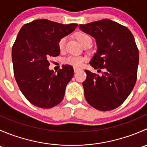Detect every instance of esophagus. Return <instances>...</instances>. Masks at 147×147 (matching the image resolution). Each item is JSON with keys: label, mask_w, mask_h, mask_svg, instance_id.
Returning a JSON list of instances; mask_svg holds the SVG:
<instances>
[{"label": "esophagus", "mask_w": 147, "mask_h": 147, "mask_svg": "<svg viewBox=\"0 0 147 147\" xmlns=\"http://www.w3.org/2000/svg\"><path fill=\"white\" fill-rule=\"evenodd\" d=\"M74 72H79V71H80V70H82V69H80V68H79V67H74Z\"/></svg>", "instance_id": "1"}]
</instances>
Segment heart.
Masks as SVG:
<instances>
[{"label":"heart","mask_w":147,"mask_h":147,"mask_svg":"<svg viewBox=\"0 0 147 147\" xmlns=\"http://www.w3.org/2000/svg\"><path fill=\"white\" fill-rule=\"evenodd\" d=\"M76 38L81 43L83 47L86 46H90L92 42V38L87 33L84 32H79L76 34ZM67 37L63 36L60 38L57 42L59 50L60 52L65 51V47H66ZM86 58L84 56L81 55H69L65 57L63 60V63L65 65H72L74 67H80L84 62L85 61Z\"/></svg>","instance_id":"heart-1"}]
</instances>
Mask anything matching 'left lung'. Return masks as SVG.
I'll return each mask as SVG.
<instances>
[{"instance_id":"1","label":"left lung","mask_w":147,"mask_h":147,"mask_svg":"<svg viewBox=\"0 0 147 147\" xmlns=\"http://www.w3.org/2000/svg\"><path fill=\"white\" fill-rule=\"evenodd\" d=\"M96 39L97 52L90 61L102 76L85 69L82 82L87 102L100 111L119 107L132 91L137 78L139 50L131 31L109 19L79 25Z\"/></svg>"}]
</instances>
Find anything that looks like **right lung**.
I'll return each instance as SVG.
<instances>
[{
	"instance_id": "1",
	"label": "right lung",
	"mask_w": 147,
	"mask_h": 147,
	"mask_svg": "<svg viewBox=\"0 0 147 147\" xmlns=\"http://www.w3.org/2000/svg\"><path fill=\"white\" fill-rule=\"evenodd\" d=\"M77 26L42 19L26 23L19 31L12 47L13 73L21 92L35 106L49 109L63 100L73 67L63 65L55 74L48 69L49 59L60 55L58 40Z\"/></svg>"
}]
</instances>
